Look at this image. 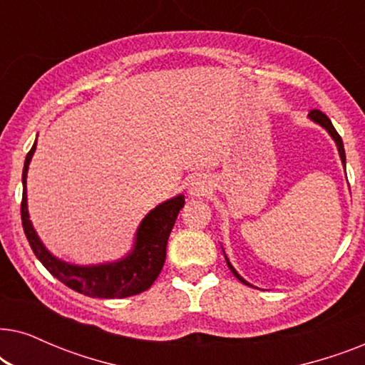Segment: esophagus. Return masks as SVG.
<instances>
[{
	"instance_id": "1",
	"label": "esophagus",
	"mask_w": 365,
	"mask_h": 365,
	"mask_svg": "<svg viewBox=\"0 0 365 365\" xmlns=\"http://www.w3.org/2000/svg\"><path fill=\"white\" fill-rule=\"evenodd\" d=\"M209 191H211V184H209L206 178H201V176L191 179V182H189L187 186V192L196 197L204 196V194H207Z\"/></svg>"
}]
</instances>
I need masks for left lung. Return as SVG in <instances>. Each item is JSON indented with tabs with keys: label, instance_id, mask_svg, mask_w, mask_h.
Here are the masks:
<instances>
[{
	"label": "left lung",
	"instance_id": "left-lung-1",
	"mask_svg": "<svg viewBox=\"0 0 365 365\" xmlns=\"http://www.w3.org/2000/svg\"><path fill=\"white\" fill-rule=\"evenodd\" d=\"M309 119H311V121H314V123H317L319 126H322L324 129H326V131L329 133V136H331L332 139H334V143H336V146H337V151H339V156H341V161H342V164H344V168H346V151H344V143H342V139H341V136H339L337 134V131H336V128L332 126V123H331V119H329L326 114H324L322 111H319V109H312L311 113H309ZM222 252H224V249H222ZM224 257H226V262H227V267L231 269V272L234 274V276H236L239 281H241L242 284H247V286H251V284H249L246 279H244L241 274H237V271L236 269L232 267V264L229 262V259H227V256H226V252H224Z\"/></svg>",
	"mask_w": 365,
	"mask_h": 365
}]
</instances>
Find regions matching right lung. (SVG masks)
I'll return each instance as SVG.
<instances>
[{
    "mask_svg": "<svg viewBox=\"0 0 365 365\" xmlns=\"http://www.w3.org/2000/svg\"><path fill=\"white\" fill-rule=\"evenodd\" d=\"M36 151L34 141L28 153L23 168V201L21 221L29 246L39 262L53 274L58 281L66 284L69 289L89 297L99 299H123L136 296L153 286L166 261V246L178 214L184 207V196L168 199L149 211L139 224L134 236L133 249L123 259L93 266H78L59 259L46 249L38 232L34 231L28 212L26 178L31 158Z\"/></svg>",
    "mask_w": 365,
    "mask_h": 365,
    "instance_id": "add662e5",
    "label": "right lung"
}]
</instances>
